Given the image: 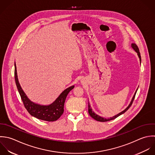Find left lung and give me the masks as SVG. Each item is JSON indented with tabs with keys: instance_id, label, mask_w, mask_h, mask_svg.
Instances as JSON below:
<instances>
[{
	"instance_id": "obj_1",
	"label": "left lung",
	"mask_w": 155,
	"mask_h": 155,
	"mask_svg": "<svg viewBox=\"0 0 155 155\" xmlns=\"http://www.w3.org/2000/svg\"><path fill=\"white\" fill-rule=\"evenodd\" d=\"M131 47H132V49L137 53V55H138V57H139V58H140V63H141V58L140 52V51H139V49H138L137 45L135 43H132V44H131ZM138 87L137 89L136 90V91H135V94H134V95L133 96L132 99V100H131L130 104H129V106H128L124 110H123V111L121 112L120 113L118 114L117 115H115V116H114V117H112L108 118L101 117H100V115L96 114L92 110V107H91L90 103H89V100H88V112H89V114L90 116H91L92 118H93L94 120H97V121H100V122H106V121H110V120H112L115 119L116 118L120 116L121 115L124 114V113L130 108V107L131 105L132 104V103H133V101H134V98H135L136 93H137V91H138Z\"/></svg>"
}]
</instances>
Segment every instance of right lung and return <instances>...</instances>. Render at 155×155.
Listing matches in <instances>:
<instances>
[{
    "label": "right lung",
    "mask_w": 155,
    "mask_h": 155,
    "mask_svg": "<svg viewBox=\"0 0 155 155\" xmlns=\"http://www.w3.org/2000/svg\"><path fill=\"white\" fill-rule=\"evenodd\" d=\"M14 67L15 84L23 104L29 114L37 119L43 121H54L57 120L64 112V105L66 97L69 92L74 88V86H71L64 89L55 100L50 104L43 105L37 104L31 101L23 91L18 80L15 63H14Z\"/></svg>",
    "instance_id": "obj_1"
}]
</instances>
